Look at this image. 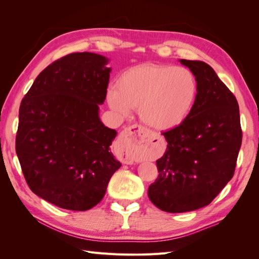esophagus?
<instances>
[{
	"mask_svg": "<svg viewBox=\"0 0 259 259\" xmlns=\"http://www.w3.org/2000/svg\"><path fill=\"white\" fill-rule=\"evenodd\" d=\"M146 136L147 131L140 125H133L122 133L117 146L121 150V159L124 163L132 164L139 159Z\"/></svg>",
	"mask_w": 259,
	"mask_h": 259,
	"instance_id": "obj_1",
	"label": "esophagus"
}]
</instances>
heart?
I'll use <instances>...</instances> for the list:
<instances>
[{
	"mask_svg": "<svg viewBox=\"0 0 259 259\" xmlns=\"http://www.w3.org/2000/svg\"><path fill=\"white\" fill-rule=\"evenodd\" d=\"M198 82L189 69L168 65H140L124 71L116 89L107 93L108 105L121 116L137 108L146 125L158 131L180 126L191 114Z\"/></svg>",
	"mask_w": 259,
	"mask_h": 259,
	"instance_id": "1",
	"label": "heart"
}]
</instances>
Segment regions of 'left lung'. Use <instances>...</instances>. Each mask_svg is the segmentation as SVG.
<instances>
[{
	"label": "left lung",
	"instance_id": "obj_1",
	"mask_svg": "<svg viewBox=\"0 0 259 259\" xmlns=\"http://www.w3.org/2000/svg\"><path fill=\"white\" fill-rule=\"evenodd\" d=\"M198 82V97L189 117L163 133L167 146L156 160L159 177L148 197L167 213H185L208 205L230 182L242 144L238 101L204 61L179 59Z\"/></svg>",
	"mask_w": 259,
	"mask_h": 259
}]
</instances>
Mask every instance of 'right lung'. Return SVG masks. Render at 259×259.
<instances>
[{"label":"right lung","mask_w":259,"mask_h":259,"mask_svg":"<svg viewBox=\"0 0 259 259\" xmlns=\"http://www.w3.org/2000/svg\"><path fill=\"white\" fill-rule=\"evenodd\" d=\"M95 53L62 57L36 76L19 108L16 153L30 189L58 207L88 210L121 167L101 122L111 68Z\"/></svg>","instance_id":"obj_1"}]
</instances>
